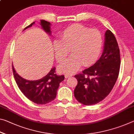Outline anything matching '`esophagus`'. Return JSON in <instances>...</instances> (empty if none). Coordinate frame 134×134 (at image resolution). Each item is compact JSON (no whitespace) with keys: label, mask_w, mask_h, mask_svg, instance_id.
<instances>
[{"label":"esophagus","mask_w":134,"mask_h":134,"mask_svg":"<svg viewBox=\"0 0 134 134\" xmlns=\"http://www.w3.org/2000/svg\"><path fill=\"white\" fill-rule=\"evenodd\" d=\"M72 75H70V74H66V75H65V78H68V77H71Z\"/></svg>","instance_id":"esophagus-1"}]
</instances>
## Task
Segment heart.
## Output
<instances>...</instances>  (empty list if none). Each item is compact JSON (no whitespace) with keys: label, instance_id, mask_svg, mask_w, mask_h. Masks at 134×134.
Here are the masks:
<instances>
[{"label":"heart","instance_id":"heart-1","mask_svg":"<svg viewBox=\"0 0 134 134\" xmlns=\"http://www.w3.org/2000/svg\"><path fill=\"white\" fill-rule=\"evenodd\" d=\"M60 40L54 42L53 48L55 58L63 63L71 51L72 56L61 64L59 71L71 73L77 71L82 65L89 66L96 61L103 47V36L97 29H90L79 24H73L65 29Z\"/></svg>","mask_w":134,"mask_h":134}]
</instances>
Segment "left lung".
Listing matches in <instances>:
<instances>
[{
	"mask_svg": "<svg viewBox=\"0 0 134 134\" xmlns=\"http://www.w3.org/2000/svg\"><path fill=\"white\" fill-rule=\"evenodd\" d=\"M120 64L118 43L113 33L107 30L100 58L82 73L75 76L78 82L74 91L76 99L86 105L96 104L104 99L116 83Z\"/></svg>",
	"mask_w": 134,
	"mask_h": 134,
	"instance_id": "left-lung-1",
	"label": "left lung"
}]
</instances>
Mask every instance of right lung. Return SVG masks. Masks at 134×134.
<instances>
[{"label": "right lung", "mask_w": 134, "mask_h": 134, "mask_svg": "<svg viewBox=\"0 0 134 134\" xmlns=\"http://www.w3.org/2000/svg\"><path fill=\"white\" fill-rule=\"evenodd\" d=\"M35 22L24 29L30 27ZM40 25L44 31L51 35V23L45 20H40ZM14 76L18 88L25 97L37 104H45L54 100L57 96V90L59 83L64 79V76H58L55 73V68H52L51 71L43 78L36 80H29L18 75L12 65Z\"/></svg>", "instance_id": "1"}]
</instances>
